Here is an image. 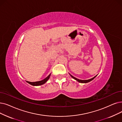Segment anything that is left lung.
<instances>
[{
    "label": "left lung",
    "mask_w": 122,
    "mask_h": 122,
    "mask_svg": "<svg viewBox=\"0 0 122 122\" xmlns=\"http://www.w3.org/2000/svg\"><path fill=\"white\" fill-rule=\"evenodd\" d=\"M70 76L73 78V79H75V80H77L78 82H80V83H88V82H90V81H91L92 80H93V79L96 77V76H97V75L96 76H95L94 77H93V78H91V79H88V80H80V79H77V78H75V77H73L72 75H71V74H70Z\"/></svg>",
    "instance_id": "8db88e82"
}]
</instances>
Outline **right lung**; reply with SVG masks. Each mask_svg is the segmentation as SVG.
Here are the masks:
<instances>
[{
    "label": "right lung",
    "mask_w": 122,
    "mask_h": 122,
    "mask_svg": "<svg viewBox=\"0 0 122 122\" xmlns=\"http://www.w3.org/2000/svg\"><path fill=\"white\" fill-rule=\"evenodd\" d=\"M51 74L49 75L48 76H47L46 78H45L43 80H42L41 81H37V82H29V81H27V83H28L29 84H30L31 85L33 86H39V85H43L44 84H45L47 81L48 80V79L50 78Z\"/></svg>",
    "instance_id": "1"
}]
</instances>
